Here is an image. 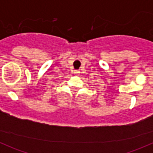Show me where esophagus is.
Wrapping results in <instances>:
<instances>
[{
    "instance_id": "1",
    "label": "esophagus",
    "mask_w": 153,
    "mask_h": 153,
    "mask_svg": "<svg viewBox=\"0 0 153 153\" xmlns=\"http://www.w3.org/2000/svg\"><path fill=\"white\" fill-rule=\"evenodd\" d=\"M75 74H76V75L79 74V71H75Z\"/></svg>"
}]
</instances>
